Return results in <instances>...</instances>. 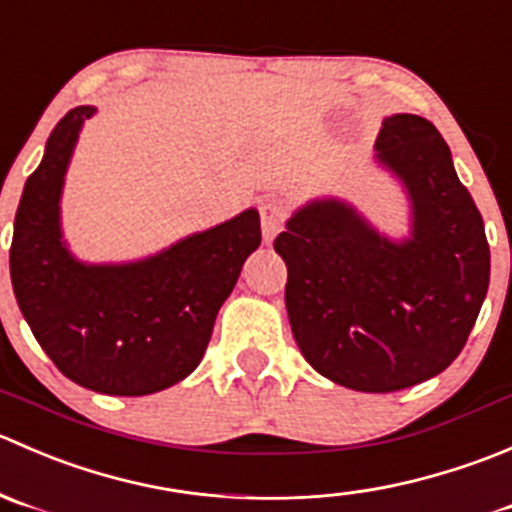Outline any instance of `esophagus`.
Wrapping results in <instances>:
<instances>
[{"label": "esophagus", "instance_id": "1", "mask_svg": "<svg viewBox=\"0 0 512 512\" xmlns=\"http://www.w3.org/2000/svg\"><path fill=\"white\" fill-rule=\"evenodd\" d=\"M283 221H286V206L283 201H266L261 204V226H263V241L271 244L276 239L278 231L283 229Z\"/></svg>", "mask_w": 512, "mask_h": 512}]
</instances>
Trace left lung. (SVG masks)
<instances>
[{"label":"left lung","mask_w":512,"mask_h":512,"mask_svg":"<svg viewBox=\"0 0 512 512\" xmlns=\"http://www.w3.org/2000/svg\"><path fill=\"white\" fill-rule=\"evenodd\" d=\"M376 159L411 199V239L378 234L353 206L311 201L273 249L303 358L338 386L393 393L438 376L463 351L490 281L483 216L433 124L393 114Z\"/></svg>","instance_id":"8db88e82"}]
</instances>
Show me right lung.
Instances as JSON below:
<instances>
[{
	"mask_svg": "<svg viewBox=\"0 0 512 512\" xmlns=\"http://www.w3.org/2000/svg\"><path fill=\"white\" fill-rule=\"evenodd\" d=\"M91 114L94 106H77L54 126L24 184L9 249L14 296L69 381L106 396H149L201 363L221 303L261 244V221L249 209L144 261H77L62 241L59 199Z\"/></svg>",
	"mask_w": 512,
	"mask_h": 512,
	"instance_id": "1",
	"label": "right lung"
}]
</instances>
